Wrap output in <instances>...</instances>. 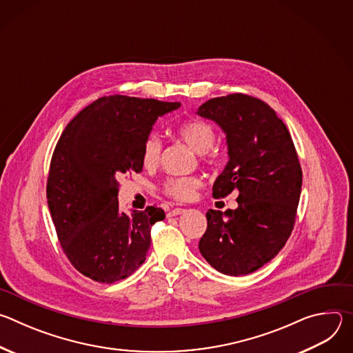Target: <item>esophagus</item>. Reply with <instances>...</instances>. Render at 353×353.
Returning <instances> with one entry per match:
<instances>
[{
    "label": "esophagus",
    "instance_id": "34e87169",
    "mask_svg": "<svg viewBox=\"0 0 353 353\" xmlns=\"http://www.w3.org/2000/svg\"><path fill=\"white\" fill-rule=\"evenodd\" d=\"M184 212L183 208H173L168 212V216H176V215H181Z\"/></svg>",
    "mask_w": 353,
    "mask_h": 353
}]
</instances>
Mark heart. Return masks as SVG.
<instances>
[{
	"label": "heart",
	"instance_id": "obj_1",
	"mask_svg": "<svg viewBox=\"0 0 353 353\" xmlns=\"http://www.w3.org/2000/svg\"><path fill=\"white\" fill-rule=\"evenodd\" d=\"M179 137L192 149L196 154H205L214 146L216 141V134L214 128L199 120L183 123L177 128ZM162 142L157 135H149L142 145L141 162L145 168L152 169L157 168L161 161ZM203 185L201 179L195 176L188 177H170L165 181L162 191L166 196L185 203L194 198L196 190Z\"/></svg>",
	"mask_w": 353,
	"mask_h": 353
}]
</instances>
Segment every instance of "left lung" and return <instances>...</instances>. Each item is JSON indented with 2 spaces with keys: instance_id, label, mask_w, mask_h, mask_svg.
Returning a JSON list of instances; mask_svg holds the SVG:
<instances>
[{
  "instance_id": "obj_1",
  "label": "left lung",
  "mask_w": 353,
  "mask_h": 353,
  "mask_svg": "<svg viewBox=\"0 0 353 353\" xmlns=\"http://www.w3.org/2000/svg\"><path fill=\"white\" fill-rule=\"evenodd\" d=\"M196 113L218 123L228 138L229 162L212 196L239 192L234 211L207 212L198 248L219 272L247 275L271 261L293 230L301 190L296 148L283 121L257 97H214Z\"/></svg>"
}]
</instances>
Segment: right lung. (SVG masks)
Returning a JSON list of instances; mask_svg holds the SVG:
<instances>
[{"label":"right lung","instance_id":"add662e5","mask_svg":"<svg viewBox=\"0 0 353 353\" xmlns=\"http://www.w3.org/2000/svg\"><path fill=\"white\" fill-rule=\"evenodd\" d=\"M179 102L112 94L99 97L63 131L50 162L47 203L61 248L82 275L102 283L130 276L146 259L162 208L127 215L119 179L142 172L141 152L154 123Z\"/></svg>","mask_w":353,"mask_h":353}]
</instances>
